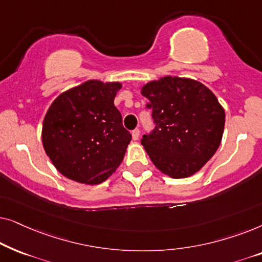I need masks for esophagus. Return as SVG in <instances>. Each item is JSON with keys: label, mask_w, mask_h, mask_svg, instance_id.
Wrapping results in <instances>:
<instances>
[{"label": "esophagus", "mask_w": 262, "mask_h": 262, "mask_svg": "<svg viewBox=\"0 0 262 262\" xmlns=\"http://www.w3.org/2000/svg\"><path fill=\"white\" fill-rule=\"evenodd\" d=\"M139 134H141L139 128H135V130L132 131V138H134L135 141H137V139L139 138Z\"/></svg>", "instance_id": "esophagus-1"}]
</instances>
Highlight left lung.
Segmentation results:
<instances>
[{
  "instance_id": "left-lung-1",
  "label": "left lung",
  "mask_w": 262,
  "mask_h": 262,
  "mask_svg": "<svg viewBox=\"0 0 262 262\" xmlns=\"http://www.w3.org/2000/svg\"><path fill=\"white\" fill-rule=\"evenodd\" d=\"M141 93L149 100L156 125L142 139L151 162L173 179L195 174L223 137L225 112L216 95L202 82L177 76L150 81Z\"/></svg>"
}]
</instances>
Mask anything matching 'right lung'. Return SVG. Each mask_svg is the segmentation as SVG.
Listing matches in <instances>:
<instances>
[{
	"mask_svg": "<svg viewBox=\"0 0 262 262\" xmlns=\"http://www.w3.org/2000/svg\"><path fill=\"white\" fill-rule=\"evenodd\" d=\"M120 82L89 80L63 92L42 121L46 155L64 177L98 185L112 175L131 142L114 106Z\"/></svg>",
	"mask_w": 262,
	"mask_h": 262,
	"instance_id": "obj_1",
	"label": "right lung"
}]
</instances>
